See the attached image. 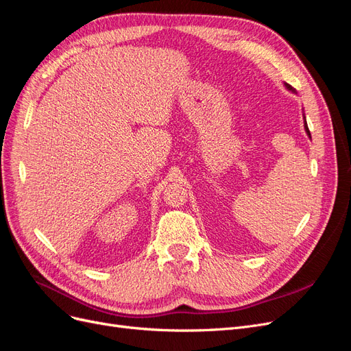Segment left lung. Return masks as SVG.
Wrapping results in <instances>:
<instances>
[{
  "instance_id": "1",
  "label": "left lung",
  "mask_w": 351,
  "mask_h": 351,
  "mask_svg": "<svg viewBox=\"0 0 351 351\" xmlns=\"http://www.w3.org/2000/svg\"><path fill=\"white\" fill-rule=\"evenodd\" d=\"M287 88H290V86H289V84H287ZM290 89H291V88H290ZM304 129H306L307 134H309V136H311V132H309V127H307V123H306V120H304Z\"/></svg>"
}]
</instances>
